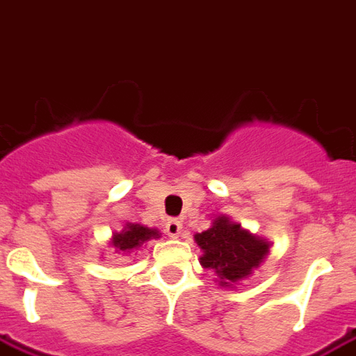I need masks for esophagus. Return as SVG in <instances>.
I'll return each mask as SVG.
<instances>
[{"instance_id": "34e87169", "label": "esophagus", "mask_w": 356, "mask_h": 356, "mask_svg": "<svg viewBox=\"0 0 356 356\" xmlns=\"http://www.w3.org/2000/svg\"><path fill=\"white\" fill-rule=\"evenodd\" d=\"M183 231V223L177 221V219H168V223H165V232L170 234L171 238H179V234Z\"/></svg>"}]
</instances>
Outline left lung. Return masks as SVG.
<instances>
[{
	"instance_id": "obj_1",
	"label": "left lung",
	"mask_w": 356,
	"mask_h": 356,
	"mask_svg": "<svg viewBox=\"0 0 356 356\" xmlns=\"http://www.w3.org/2000/svg\"><path fill=\"white\" fill-rule=\"evenodd\" d=\"M194 242L200 246V265L217 275L221 288H234L261 267L270 252V242L244 229L231 217L219 216L208 231L196 232Z\"/></svg>"
}]
</instances>
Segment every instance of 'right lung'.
Instances as JSON below:
<instances>
[{
    "instance_id": "1",
    "label": "right lung",
    "mask_w": 356,
    "mask_h": 356,
    "mask_svg": "<svg viewBox=\"0 0 356 356\" xmlns=\"http://www.w3.org/2000/svg\"><path fill=\"white\" fill-rule=\"evenodd\" d=\"M160 236L162 232L158 229H150L139 223H127L120 232H112L110 248L114 250V254L127 255L145 246L148 240L160 238Z\"/></svg>"
}]
</instances>
